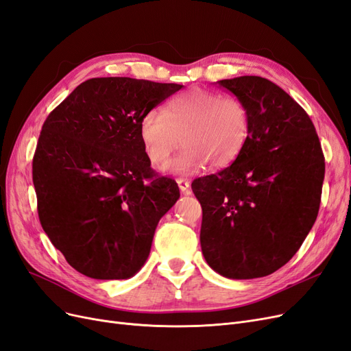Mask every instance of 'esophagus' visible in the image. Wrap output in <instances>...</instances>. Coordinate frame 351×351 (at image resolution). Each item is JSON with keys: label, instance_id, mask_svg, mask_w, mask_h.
<instances>
[{"label": "esophagus", "instance_id": "esophagus-1", "mask_svg": "<svg viewBox=\"0 0 351 351\" xmlns=\"http://www.w3.org/2000/svg\"><path fill=\"white\" fill-rule=\"evenodd\" d=\"M176 182H178V185H179V189L182 191V192H186V191L189 189V186H191L189 180H188V179H184V178H179V179L176 180Z\"/></svg>", "mask_w": 351, "mask_h": 351}]
</instances>
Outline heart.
Listing matches in <instances>:
<instances>
[{
	"label": "heart",
	"instance_id": "b5f03b06",
	"mask_svg": "<svg viewBox=\"0 0 351 351\" xmlns=\"http://www.w3.org/2000/svg\"><path fill=\"white\" fill-rule=\"evenodd\" d=\"M250 130L243 100L199 87L169 99L163 112L147 110L138 123L144 153L153 165L166 163L182 141L185 149L166 166L178 175L194 173L206 163L214 169L230 165L242 153Z\"/></svg>",
	"mask_w": 351,
	"mask_h": 351
}]
</instances>
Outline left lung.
Returning a JSON list of instances; mask_svg holds the SVG:
<instances>
[{
    "label": "left lung",
    "instance_id": "obj_1",
    "mask_svg": "<svg viewBox=\"0 0 351 351\" xmlns=\"http://www.w3.org/2000/svg\"><path fill=\"white\" fill-rule=\"evenodd\" d=\"M217 83L245 101L251 130L229 167L192 182L202 207L201 250L223 277H265L299 251L318 216L324 153L309 115L273 82Z\"/></svg>",
    "mask_w": 351,
    "mask_h": 351
}]
</instances>
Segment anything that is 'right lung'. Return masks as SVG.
I'll list each match as a JSON object with an SVG mask.
<instances>
[{
	"label": "right lung",
	"mask_w": 351,
	"mask_h": 351,
	"mask_svg": "<svg viewBox=\"0 0 351 351\" xmlns=\"http://www.w3.org/2000/svg\"><path fill=\"white\" fill-rule=\"evenodd\" d=\"M182 87L90 78L43 122L32 163L39 220L78 273L123 280L149 258L157 223L180 194L152 169L138 123Z\"/></svg>",
	"instance_id": "obj_1"
}]
</instances>
